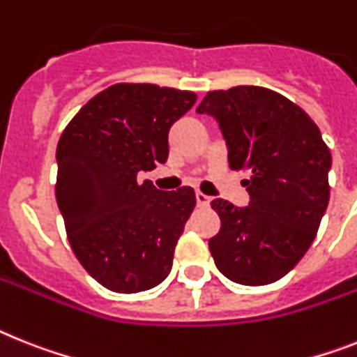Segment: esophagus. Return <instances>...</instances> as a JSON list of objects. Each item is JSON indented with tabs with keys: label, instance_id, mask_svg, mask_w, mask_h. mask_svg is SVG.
<instances>
[{
	"label": "esophagus",
	"instance_id": "esophagus-1",
	"mask_svg": "<svg viewBox=\"0 0 357 357\" xmlns=\"http://www.w3.org/2000/svg\"><path fill=\"white\" fill-rule=\"evenodd\" d=\"M196 202L199 206H208L211 205V197L203 192H196Z\"/></svg>",
	"mask_w": 357,
	"mask_h": 357
}]
</instances>
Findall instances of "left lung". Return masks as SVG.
I'll use <instances>...</instances> for the list:
<instances>
[{"instance_id": "8db88e82", "label": "left lung", "mask_w": 357, "mask_h": 357, "mask_svg": "<svg viewBox=\"0 0 357 357\" xmlns=\"http://www.w3.org/2000/svg\"><path fill=\"white\" fill-rule=\"evenodd\" d=\"M196 112L220 123L230 169L250 174L248 206L211 203L221 220L208 239L215 266L239 285L274 283L316 238L331 196V151L303 109L263 86L212 91Z\"/></svg>"}]
</instances>
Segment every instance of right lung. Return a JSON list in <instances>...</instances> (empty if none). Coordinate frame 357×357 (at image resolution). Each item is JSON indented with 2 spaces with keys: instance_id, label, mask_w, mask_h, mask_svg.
<instances>
[{
  "instance_id": "add662e5",
  "label": "right lung",
  "mask_w": 357,
  "mask_h": 357,
  "mask_svg": "<svg viewBox=\"0 0 357 357\" xmlns=\"http://www.w3.org/2000/svg\"><path fill=\"white\" fill-rule=\"evenodd\" d=\"M197 96L151 83L96 94L59 137L56 199L77 261L112 292L134 294L170 274L196 206L190 187L158 190L137 176L169 158V130Z\"/></svg>"
}]
</instances>
